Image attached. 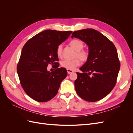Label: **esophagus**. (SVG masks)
Instances as JSON below:
<instances>
[{
	"mask_svg": "<svg viewBox=\"0 0 133 133\" xmlns=\"http://www.w3.org/2000/svg\"><path fill=\"white\" fill-rule=\"evenodd\" d=\"M66 70H67V72H68V74H71V73H73V70H70V69H66Z\"/></svg>",
	"mask_w": 133,
	"mask_h": 133,
	"instance_id": "esophagus-1",
	"label": "esophagus"
}]
</instances>
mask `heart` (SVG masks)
<instances>
[{
  "label": "heart",
  "mask_w": 133,
  "mask_h": 133,
  "mask_svg": "<svg viewBox=\"0 0 133 133\" xmlns=\"http://www.w3.org/2000/svg\"><path fill=\"white\" fill-rule=\"evenodd\" d=\"M69 45L76 51L75 57H78L83 62L87 61L89 58V53L86 50H82L84 47V43L82 41L79 39H73L69 42ZM56 54L59 58L62 57L63 46L62 45H59L57 46ZM79 59L75 58L73 60H64L61 62V65L66 69L73 70L81 64V61Z\"/></svg>",
  "instance_id": "b5f03b06"
}]
</instances>
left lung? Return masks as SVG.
<instances>
[{
    "label": "left lung",
    "mask_w": 133,
    "mask_h": 133,
    "mask_svg": "<svg viewBox=\"0 0 133 133\" xmlns=\"http://www.w3.org/2000/svg\"><path fill=\"white\" fill-rule=\"evenodd\" d=\"M78 38L89 48V58L77 72L74 82L76 93L88 102L99 101L113 89L120 67L114 44L99 31L85 29L74 31L71 38Z\"/></svg>",
    "instance_id": "obj_1"
}]
</instances>
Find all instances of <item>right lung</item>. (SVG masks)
Listing matches in <instances>:
<instances>
[{
    "label": "right lung",
    "instance_id": "obj_1",
    "mask_svg": "<svg viewBox=\"0 0 133 133\" xmlns=\"http://www.w3.org/2000/svg\"><path fill=\"white\" fill-rule=\"evenodd\" d=\"M71 33L46 30L34 35L24 45L17 73L23 89L35 101L46 102L53 98L58 93L60 83L67 76L65 68H58L56 49ZM49 64H54L56 69L48 71Z\"/></svg>",
    "mask_w": 133,
    "mask_h": 133
}]
</instances>
